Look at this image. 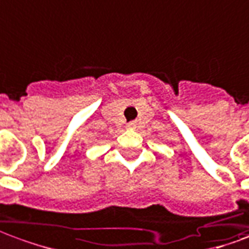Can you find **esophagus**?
<instances>
[{
  "label": "esophagus",
  "instance_id": "34e87169",
  "mask_svg": "<svg viewBox=\"0 0 249 249\" xmlns=\"http://www.w3.org/2000/svg\"><path fill=\"white\" fill-rule=\"evenodd\" d=\"M127 128H135V122H128Z\"/></svg>",
  "mask_w": 249,
  "mask_h": 249
}]
</instances>
